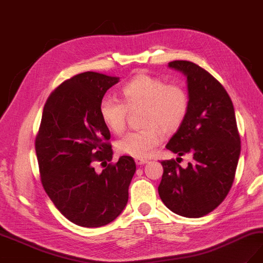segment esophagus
Segmentation results:
<instances>
[{
	"label": "esophagus",
	"instance_id": "34e87169",
	"mask_svg": "<svg viewBox=\"0 0 263 263\" xmlns=\"http://www.w3.org/2000/svg\"><path fill=\"white\" fill-rule=\"evenodd\" d=\"M135 162H137L138 166H142V164L147 163L148 161H147L146 159H141V158H138V159H135Z\"/></svg>",
	"mask_w": 263,
	"mask_h": 263
}]
</instances>
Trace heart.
I'll list each match as a JSON object with an SVG mask.
<instances>
[{"label":"heart","mask_w":263,"mask_h":263,"mask_svg":"<svg viewBox=\"0 0 263 263\" xmlns=\"http://www.w3.org/2000/svg\"><path fill=\"white\" fill-rule=\"evenodd\" d=\"M124 103L112 96H104L100 103V115L111 132L119 134L125 126L128 108L144 106L143 124L139 131L125 133L116 143L121 154L135 158H147L162 141L164 132H173L185 120L190 99L180 84L167 82L159 77L141 72L133 77L122 89Z\"/></svg>","instance_id":"obj_1"}]
</instances>
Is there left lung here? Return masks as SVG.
<instances>
[{"instance_id": "8db88e82", "label": "left lung", "mask_w": 263, "mask_h": 263, "mask_svg": "<svg viewBox=\"0 0 263 263\" xmlns=\"http://www.w3.org/2000/svg\"><path fill=\"white\" fill-rule=\"evenodd\" d=\"M168 66L186 77L190 107L166 147L193 160L186 168L173 159L161 161L158 193L172 212L200 218L224 200L234 181L240 154L235 111L224 87L201 67L187 61Z\"/></svg>"}]
</instances>
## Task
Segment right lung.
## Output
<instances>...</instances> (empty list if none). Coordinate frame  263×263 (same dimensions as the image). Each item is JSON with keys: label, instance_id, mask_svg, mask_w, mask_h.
Masks as SVG:
<instances>
[{"label": "right lung", "instance_id": "right-lung-1", "mask_svg": "<svg viewBox=\"0 0 263 263\" xmlns=\"http://www.w3.org/2000/svg\"><path fill=\"white\" fill-rule=\"evenodd\" d=\"M119 77L86 71L55 89L44 105L35 153L42 185L62 215L77 226L99 228L123 211L137 166L132 157L112 159L110 132L100 103ZM105 168L97 173L95 163Z\"/></svg>", "mask_w": 263, "mask_h": 263}]
</instances>
